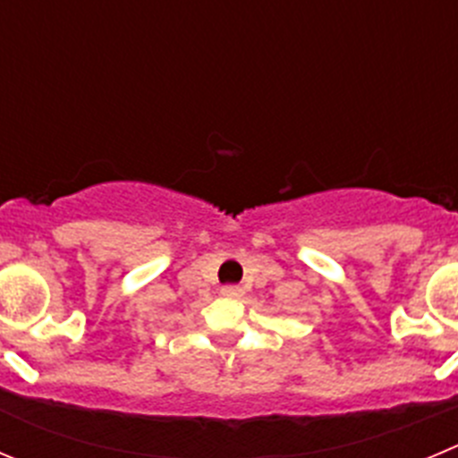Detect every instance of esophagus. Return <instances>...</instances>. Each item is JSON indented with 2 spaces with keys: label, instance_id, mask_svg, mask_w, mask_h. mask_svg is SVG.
<instances>
[{
  "label": "esophagus",
  "instance_id": "obj_1",
  "mask_svg": "<svg viewBox=\"0 0 458 458\" xmlns=\"http://www.w3.org/2000/svg\"><path fill=\"white\" fill-rule=\"evenodd\" d=\"M220 294H222V297H226V299H238V297H242V287L225 285L220 290Z\"/></svg>",
  "mask_w": 458,
  "mask_h": 458
}]
</instances>
